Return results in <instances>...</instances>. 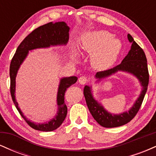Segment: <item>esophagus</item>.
<instances>
[{"instance_id": "34e87169", "label": "esophagus", "mask_w": 156, "mask_h": 156, "mask_svg": "<svg viewBox=\"0 0 156 156\" xmlns=\"http://www.w3.org/2000/svg\"><path fill=\"white\" fill-rule=\"evenodd\" d=\"M78 82H79L80 84H82V85H83V84L87 83V82H88V79H87V77L81 76L80 77L79 79H78Z\"/></svg>"}]
</instances>
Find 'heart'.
<instances>
[{"label":"heart","instance_id":"obj_1","mask_svg":"<svg viewBox=\"0 0 156 156\" xmlns=\"http://www.w3.org/2000/svg\"><path fill=\"white\" fill-rule=\"evenodd\" d=\"M84 51L93 53L92 64L99 69H108L114 64L120 53L121 42L105 31H89L81 37Z\"/></svg>","mask_w":156,"mask_h":156}]
</instances>
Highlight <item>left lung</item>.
Returning <instances> with one entry per match:
<instances>
[{"mask_svg":"<svg viewBox=\"0 0 156 156\" xmlns=\"http://www.w3.org/2000/svg\"><path fill=\"white\" fill-rule=\"evenodd\" d=\"M128 39L129 42H131V47L121 64L112 69L97 73L94 77L97 79L96 82L101 81L117 72L130 73L136 77L139 80L142 89L139 98L131 108L128 112L117 114H112L105 110L101 103L94 99L92 94V87L85 86L83 89V94L89 112L97 122L104 128H116L129 122L139 112L147 90L149 73L145 53L129 34H128Z\"/></svg>","mask_w":156,"mask_h":156,"instance_id":"1","label":"left lung"}]
</instances>
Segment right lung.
Segmentation results:
<instances>
[{
  "instance_id": "1",
  "label": "right lung",
  "mask_w": 156,
  "mask_h": 156,
  "mask_svg": "<svg viewBox=\"0 0 156 156\" xmlns=\"http://www.w3.org/2000/svg\"><path fill=\"white\" fill-rule=\"evenodd\" d=\"M69 27L65 22L48 23L34 30L23 39L17 48L10 64V92L12 101L16 108L25 121L34 129L41 131H53L62 124L67 114V107L64 103V94L71 85L76 83L78 78L76 76L64 77L61 78L57 92L56 103L58 110L55 117L44 123H36L26 118L18 106L15 98L16 77L21 64L26 59L30 51L39 48H48L51 46L66 45L69 40Z\"/></svg>"
}]
</instances>
